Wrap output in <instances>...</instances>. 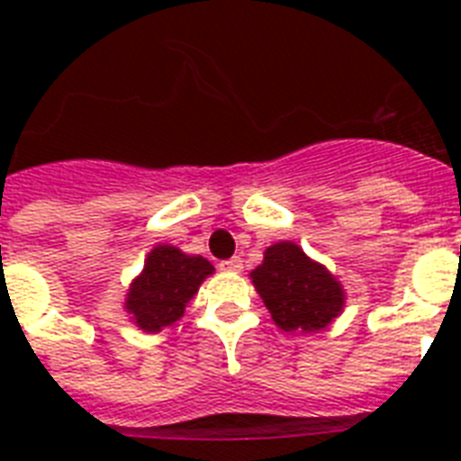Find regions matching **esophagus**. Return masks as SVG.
<instances>
[{
    "mask_svg": "<svg viewBox=\"0 0 461 461\" xmlns=\"http://www.w3.org/2000/svg\"><path fill=\"white\" fill-rule=\"evenodd\" d=\"M220 267H222V270H227V273H239V270L244 267V260L239 258V256H234V258L222 260V263H220Z\"/></svg>",
    "mask_w": 461,
    "mask_h": 461,
    "instance_id": "34e87169",
    "label": "esophagus"
}]
</instances>
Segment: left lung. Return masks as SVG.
<instances>
[{
    "mask_svg": "<svg viewBox=\"0 0 461 461\" xmlns=\"http://www.w3.org/2000/svg\"><path fill=\"white\" fill-rule=\"evenodd\" d=\"M251 280L275 325L285 332H315L342 313V285L328 267L308 258L294 241L266 249Z\"/></svg>",
    "mask_w": 461,
    "mask_h": 461,
    "instance_id": "8db88e82",
    "label": "left lung"
}]
</instances>
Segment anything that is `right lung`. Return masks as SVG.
<instances>
[{
    "mask_svg": "<svg viewBox=\"0 0 461 461\" xmlns=\"http://www.w3.org/2000/svg\"><path fill=\"white\" fill-rule=\"evenodd\" d=\"M215 273L203 256H186L176 246H155L148 253L143 273L126 294V313L143 332H159L179 321L186 303L208 275Z\"/></svg>",
    "mask_w": 461,
    "mask_h": 461,
    "instance_id": "right-lung-1",
    "label": "right lung"
}]
</instances>
